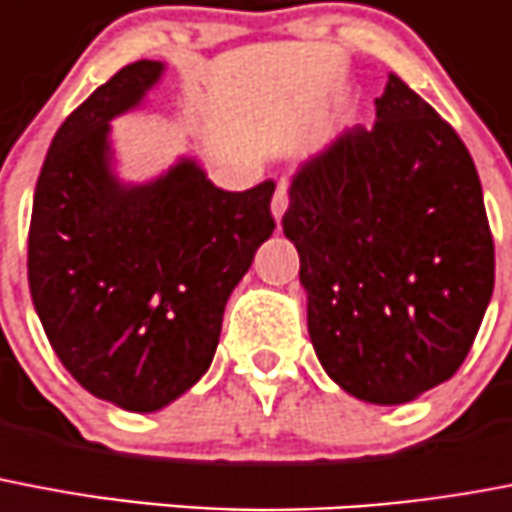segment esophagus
<instances>
[{
    "mask_svg": "<svg viewBox=\"0 0 512 512\" xmlns=\"http://www.w3.org/2000/svg\"><path fill=\"white\" fill-rule=\"evenodd\" d=\"M288 203H290L288 185H285V182H280V185H277V190H275V198H272V214H275L277 222H280L282 214L288 211Z\"/></svg>",
    "mask_w": 512,
    "mask_h": 512,
    "instance_id": "esophagus-1",
    "label": "esophagus"
}]
</instances>
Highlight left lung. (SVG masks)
Masks as SVG:
<instances>
[{
  "mask_svg": "<svg viewBox=\"0 0 512 512\" xmlns=\"http://www.w3.org/2000/svg\"><path fill=\"white\" fill-rule=\"evenodd\" d=\"M375 116L298 169L282 227L320 365L357 399L402 404L468 357L494 290V240L455 129L396 73Z\"/></svg>",
  "mask_w": 512,
  "mask_h": 512,
  "instance_id": "obj_1",
  "label": "left lung"
}]
</instances>
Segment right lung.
I'll return each instance as SVG.
<instances>
[{"label":"right lung","mask_w":512,"mask_h":512,"mask_svg":"<svg viewBox=\"0 0 512 512\" xmlns=\"http://www.w3.org/2000/svg\"><path fill=\"white\" fill-rule=\"evenodd\" d=\"M163 65L137 60L57 129L36 182L28 288L63 367L97 399L161 410L211 367L224 304L272 230L275 182L214 187L192 161L142 187L110 174L108 121Z\"/></svg>","instance_id":"add662e5"}]
</instances>
